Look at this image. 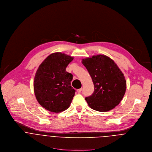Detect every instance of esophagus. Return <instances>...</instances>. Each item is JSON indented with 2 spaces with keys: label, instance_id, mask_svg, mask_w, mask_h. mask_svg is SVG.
<instances>
[{
  "label": "esophagus",
  "instance_id": "obj_1",
  "mask_svg": "<svg viewBox=\"0 0 152 152\" xmlns=\"http://www.w3.org/2000/svg\"><path fill=\"white\" fill-rule=\"evenodd\" d=\"M81 90H82V88H78V89L77 90V92H78V93H80V92H81Z\"/></svg>",
  "mask_w": 152,
  "mask_h": 152
}]
</instances>
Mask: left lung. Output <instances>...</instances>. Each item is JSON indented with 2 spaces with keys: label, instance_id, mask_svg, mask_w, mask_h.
I'll use <instances>...</instances> for the list:
<instances>
[{
  "label": "left lung",
  "instance_id": "obj_1",
  "mask_svg": "<svg viewBox=\"0 0 152 152\" xmlns=\"http://www.w3.org/2000/svg\"><path fill=\"white\" fill-rule=\"evenodd\" d=\"M94 84V92L85 98L88 106L98 111H110L118 105L126 92L124 74L113 60L105 55L82 60Z\"/></svg>",
  "mask_w": 152,
  "mask_h": 152
}]
</instances>
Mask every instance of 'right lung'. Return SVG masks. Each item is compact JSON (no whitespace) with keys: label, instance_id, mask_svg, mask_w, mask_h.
<instances>
[{"label":"right lung","instance_id":"right-lung-1","mask_svg":"<svg viewBox=\"0 0 152 152\" xmlns=\"http://www.w3.org/2000/svg\"><path fill=\"white\" fill-rule=\"evenodd\" d=\"M73 59L64 53H54L39 65L34 79V92L45 109L60 113L69 107L75 90L71 86L73 75L66 68Z\"/></svg>","mask_w":152,"mask_h":152}]
</instances>
